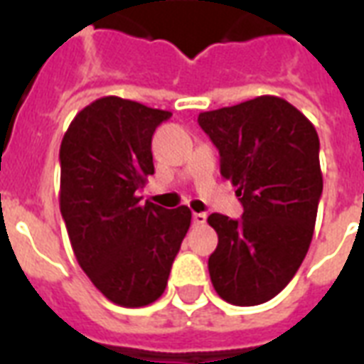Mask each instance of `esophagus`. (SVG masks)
Returning <instances> with one entry per match:
<instances>
[{
    "instance_id": "1",
    "label": "esophagus",
    "mask_w": 364,
    "mask_h": 364,
    "mask_svg": "<svg viewBox=\"0 0 364 364\" xmlns=\"http://www.w3.org/2000/svg\"><path fill=\"white\" fill-rule=\"evenodd\" d=\"M206 213H193V223L194 225H204L206 223Z\"/></svg>"
}]
</instances>
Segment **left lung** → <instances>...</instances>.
I'll list each match as a JSON object with an SVG mask.
<instances>
[{"mask_svg": "<svg viewBox=\"0 0 364 364\" xmlns=\"http://www.w3.org/2000/svg\"><path fill=\"white\" fill-rule=\"evenodd\" d=\"M198 124L244 208L240 219L208 218L219 238L210 279L229 304H265L292 281L311 244L323 194L318 135L298 108L273 95L200 112Z\"/></svg>", "mask_w": 364, "mask_h": 364, "instance_id": "8db88e82", "label": "left lung"}]
</instances>
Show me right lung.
Instances as JSON below:
<instances>
[{"label": "right lung", "mask_w": 364, "mask_h": 364, "mask_svg": "<svg viewBox=\"0 0 364 364\" xmlns=\"http://www.w3.org/2000/svg\"><path fill=\"white\" fill-rule=\"evenodd\" d=\"M171 112L122 97L80 110L60 143V213L72 250L95 288L122 307H143L166 290L191 227V210L141 202L154 173L152 135Z\"/></svg>", "instance_id": "obj_1"}]
</instances>
